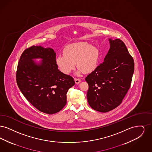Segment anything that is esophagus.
Segmentation results:
<instances>
[{"instance_id": "1", "label": "esophagus", "mask_w": 152, "mask_h": 152, "mask_svg": "<svg viewBox=\"0 0 152 152\" xmlns=\"http://www.w3.org/2000/svg\"><path fill=\"white\" fill-rule=\"evenodd\" d=\"M75 83L76 84H79L80 83L81 80L80 79H75Z\"/></svg>"}]
</instances>
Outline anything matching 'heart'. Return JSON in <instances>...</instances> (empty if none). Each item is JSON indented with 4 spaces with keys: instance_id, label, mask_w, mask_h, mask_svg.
<instances>
[{
    "instance_id": "obj_1",
    "label": "heart",
    "mask_w": 152,
    "mask_h": 152,
    "mask_svg": "<svg viewBox=\"0 0 152 152\" xmlns=\"http://www.w3.org/2000/svg\"><path fill=\"white\" fill-rule=\"evenodd\" d=\"M100 53L99 50L87 42H78L66 46L64 55L56 58V64L59 70L65 75L71 73L75 68H78L77 75L83 72H92L97 68Z\"/></svg>"
}]
</instances>
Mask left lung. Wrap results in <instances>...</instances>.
Returning a JSON list of instances; mask_svg holds the SVG:
<instances>
[{
    "label": "left lung",
    "instance_id": "8db88e82",
    "mask_svg": "<svg viewBox=\"0 0 152 152\" xmlns=\"http://www.w3.org/2000/svg\"><path fill=\"white\" fill-rule=\"evenodd\" d=\"M109 42L110 48L104 61L86 77L89 105L104 113L121 103L130 88L134 69L133 58L123 41L109 39Z\"/></svg>",
    "mask_w": 152,
    "mask_h": 152
}]
</instances>
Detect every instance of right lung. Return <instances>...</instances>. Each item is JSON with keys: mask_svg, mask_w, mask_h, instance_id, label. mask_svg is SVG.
Returning a JSON list of instances; mask_svg holds the SVG:
<instances>
[{"mask_svg": "<svg viewBox=\"0 0 152 152\" xmlns=\"http://www.w3.org/2000/svg\"><path fill=\"white\" fill-rule=\"evenodd\" d=\"M39 58L41 61H34ZM16 82L34 107L50 115L64 108L66 93L75 84L71 76L58 70L55 51L41 45H34L23 52L18 65Z\"/></svg>", "mask_w": 152, "mask_h": 152, "instance_id": "1", "label": "right lung"}]
</instances>
